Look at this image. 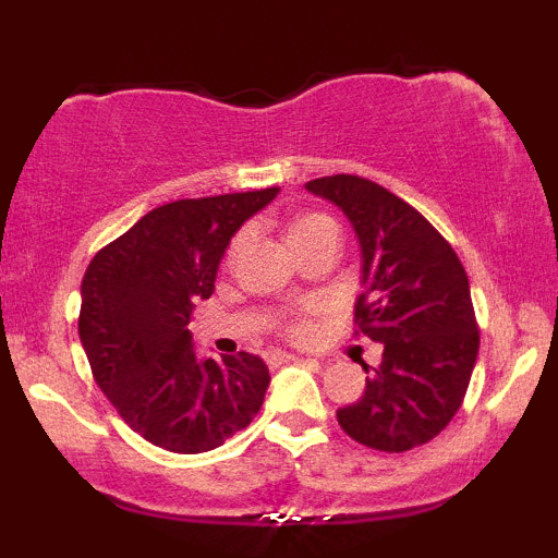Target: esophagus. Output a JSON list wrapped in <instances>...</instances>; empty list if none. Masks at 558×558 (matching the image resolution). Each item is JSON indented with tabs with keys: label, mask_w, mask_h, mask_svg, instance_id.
I'll list each match as a JSON object with an SVG mask.
<instances>
[{
	"label": "esophagus",
	"mask_w": 558,
	"mask_h": 558,
	"mask_svg": "<svg viewBox=\"0 0 558 558\" xmlns=\"http://www.w3.org/2000/svg\"><path fill=\"white\" fill-rule=\"evenodd\" d=\"M299 356L296 354H286V351H270L267 354V362L270 364H283V362H296Z\"/></svg>",
	"instance_id": "obj_1"
}]
</instances>
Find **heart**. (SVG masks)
<instances>
[{
  "label": "heart",
  "mask_w": 558,
  "mask_h": 558,
  "mask_svg": "<svg viewBox=\"0 0 558 558\" xmlns=\"http://www.w3.org/2000/svg\"><path fill=\"white\" fill-rule=\"evenodd\" d=\"M319 233H336L338 235L336 220H332V217H328V215L306 213V215L293 217V220L288 222L286 239H288V246H293V243L306 241V239H312V235H319ZM291 332H293V336H304L306 325L304 323H293Z\"/></svg>",
  "instance_id": "heart-1"
}]
</instances>
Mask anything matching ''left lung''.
<instances>
[{
	"label": "left lung",
	"mask_w": 558,
	"mask_h": 558,
	"mask_svg": "<svg viewBox=\"0 0 558 558\" xmlns=\"http://www.w3.org/2000/svg\"><path fill=\"white\" fill-rule=\"evenodd\" d=\"M349 217L362 252L360 332L383 343L380 367L338 425L356 444L401 453L427 444L462 407L480 332L470 280L444 235L403 198L360 175L306 183Z\"/></svg>",
	"instance_id": "8db88e82"
}]
</instances>
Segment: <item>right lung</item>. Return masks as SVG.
Wrapping results in <instances>:
<instances>
[{"label": "right lung", "instance_id": "add662e5", "mask_svg": "<svg viewBox=\"0 0 558 558\" xmlns=\"http://www.w3.org/2000/svg\"><path fill=\"white\" fill-rule=\"evenodd\" d=\"M280 189L181 198L144 215L92 259L78 336L96 386L141 438L202 453L243 430L265 401L259 356H198L191 310L215 291L230 239Z\"/></svg>", "mask_w": 558, "mask_h": 558}]
</instances>
